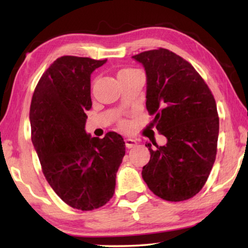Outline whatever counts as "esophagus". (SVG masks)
Segmentation results:
<instances>
[{
    "mask_svg": "<svg viewBox=\"0 0 248 248\" xmlns=\"http://www.w3.org/2000/svg\"><path fill=\"white\" fill-rule=\"evenodd\" d=\"M124 141H125V145H126V148H128V149L133 148V147H135V145L138 144L137 140H134V139H131V138L125 139Z\"/></svg>",
    "mask_w": 248,
    "mask_h": 248,
    "instance_id": "34e87169",
    "label": "esophagus"
}]
</instances>
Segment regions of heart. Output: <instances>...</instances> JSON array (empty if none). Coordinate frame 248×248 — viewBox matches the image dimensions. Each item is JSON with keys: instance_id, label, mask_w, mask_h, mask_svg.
Instances as JSON below:
<instances>
[{"instance_id": "heart-1", "label": "heart", "mask_w": 248, "mask_h": 248, "mask_svg": "<svg viewBox=\"0 0 248 248\" xmlns=\"http://www.w3.org/2000/svg\"><path fill=\"white\" fill-rule=\"evenodd\" d=\"M135 71H137V70H134V69H122V70H120V71H118V72H117V78H118V79H120V78L126 76V74H131V73L135 72ZM120 126H121L122 128H123V130H126V128H128L127 122L121 121V122H120Z\"/></svg>"}]
</instances>
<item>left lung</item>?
Instances as JSON below:
<instances>
[{
	"mask_svg": "<svg viewBox=\"0 0 248 248\" xmlns=\"http://www.w3.org/2000/svg\"><path fill=\"white\" fill-rule=\"evenodd\" d=\"M147 73V109L158 132L167 138L159 147L147 143L150 161L142 177L150 191L179 202L201 191L215 164L219 117L215 97L191 63L166 48L132 56Z\"/></svg>",
	"mask_w": 248,
	"mask_h": 248,
	"instance_id": "obj_1",
	"label": "left lung"
}]
</instances>
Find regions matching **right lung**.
<instances>
[{
	"label": "right lung",
	"mask_w": 248,
	"mask_h": 248,
	"mask_svg": "<svg viewBox=\"0 0 248 248\" xmlns=\"http://www.w3.org/2000/svg\"><path fill=\"white\" fill-rule=\"evenodd\" d=\"M107 60L62 56L43 73L30 105L31 141L43 174L73 209L91 211L113 198L116 172L125 155L120 134L104 139L84 131L93 103L90 74Z\"/></svg>",
	"instance_id": "add662e5"
}]
</instances>
